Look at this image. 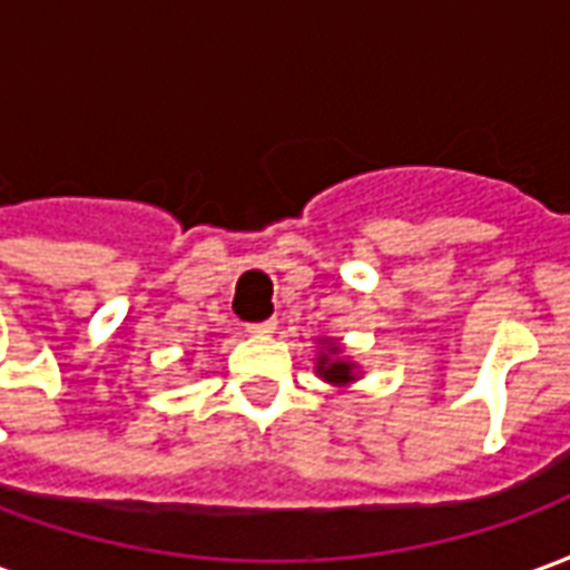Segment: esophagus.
<instances>
[{
    "instance_id": "obj_1",
    "label": "esophagus",
    "mask_w": 570,
    "mask_h": 570,
    "mask_svg": "<svg viewBox=\"0 0 570 570\" xmlns=\"http://www.w3.org/2000/svg\"><path fill=\"white\" fill-rule=\"evenodd\" d=\"M274 330H277V321H274V317H268V321L262 323H247V333L253 335H272Z\"/></svg>"
}]
</instances>
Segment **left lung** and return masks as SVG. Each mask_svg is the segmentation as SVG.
<instances>
[{"label":"left lung","instance_id":"left-lung-1","mask_svg":"<svg viewBox=\"0 0 570 570\" xmlns=\"http://www.w3.org/2000/svg\"><path fill=\"white\" fill-rule=\"evenodd\" d=\"M317 342V357H314V372L317 379H323L326 384H333L338 391H345L360 379V363L347 357L345 347L338 338H314Z\"/></svg>","mask_w":570,"mask_h":570}]
</instances>
